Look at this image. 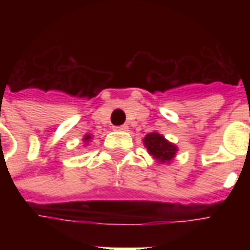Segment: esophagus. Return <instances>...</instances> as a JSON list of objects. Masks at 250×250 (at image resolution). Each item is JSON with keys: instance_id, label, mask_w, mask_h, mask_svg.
<instances>
[{"instance_id": "34e87169", "label": "esophagus", "mask_w": 250, "mask_h": 250, "mask_svg": "<svg viewBox=\"0 0 250 250\" xmlns=\"http://www.w3.org/2000/svg\"><path fill=\"white\" fill-rule=\"evenodd\" d=\"M115 130L116 131H127L128 130V127H127V125H116V127H115Z\"/></svg>"}]
</instances>
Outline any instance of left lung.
Returning a JSON list of instances; mask_svg holds the SVG:
<instances>
[{
    "instance_id": "left-lung-1",
    "label": "left lung",
    "mask_w": 250,
    "mask_h": 250,
    "mask_svg": "<svg viewBox=\"0 0 250 250\" xmlns=\"http://www.w3.org/2000/svg\"><path fill=\"white\" fill-rule=\"evenodd\" d=\"M145 145H146L148 152L161 163L170 162L177 151V147L157 132L147 134L145 138Z\"/></svg>"
}]
</instances>
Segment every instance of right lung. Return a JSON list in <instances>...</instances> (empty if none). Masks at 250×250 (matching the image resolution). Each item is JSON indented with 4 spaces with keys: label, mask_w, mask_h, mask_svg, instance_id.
I'll return each instance as SVG.
<instances>
[{
    "label": "right lung",
    "mask_w": 250,
    "mask_h": 250,
    "mask_svg": "<svg viewBox=\"0 0 250 250\" xmlns=\"http://www.w3.org/2000/svg\"><path fill=\"white\" fill-rule=\"evenodd\" d=\"M89 139H91V135H85V136H84V141H85V142H88V141H89Z\"/></svg>",
    "instance_id": "1"
}]
</instances>
